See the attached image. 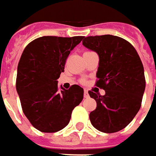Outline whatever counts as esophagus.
<instances>
[{
    "mask_svg": "<svg viewBox=\"0 0 156 156\" xmlns=\"http://www.w3.org/2000/svg\"><path fill=\"white\" fill-rule=\"evenodd\" d=\"M89 97V94H88V92H87V90H84V98H88Z\"/></svg>",
    "mask_w": 156,
    "mask_h": 156,
    "instance_id": "obj_1",
    "label": "esophagus"
}]
</instances>
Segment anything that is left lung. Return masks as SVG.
<instances>
[{"label":"left lung","mask_w":156,"mask_h":156,"mask_svg":"<svg viewBox=\"0 0 156 156\" xmlns=\"http://www.w3.org/2000/svg\"><path fill=\"white\" fill-rule=\"evenodd\" d=\"M82 45L98 54L95 85L105 90L104 95L88 91L97 104L90 122L101 132H118L141 108L146 81L140 56L128 41L111 34L83 37Z\"/></svg>","instance_id":"8db88e82"}]
</instances>
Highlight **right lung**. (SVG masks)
Listing matches in <instances>:
<instances>
[{"instance_id":"add662e5","label":"right lung","mask_w":156,"mask_h":156,"mask_svg":"<svg viewBox=\"0 0 156 156\" xmlns=\"http://www.w3.org/2000/svg\"><path fill=\"white\" fill-rule=\"evenodd\" d=\"M83 36H42L22 52L17 68L16 90L24 115L36 129L55 133L69 124L72 111L83 99V88L58 86L66 60Z\"/></svg>"}]
</instances>
